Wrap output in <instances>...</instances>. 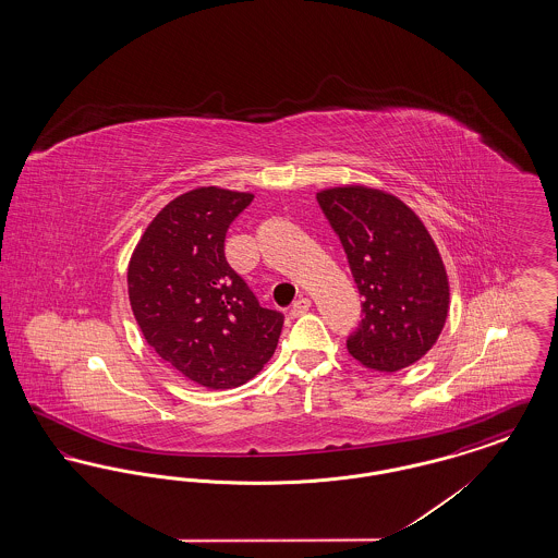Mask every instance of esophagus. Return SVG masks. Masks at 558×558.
Here are the masks:
<instances>
[{"instance_id":"34e87169","label":"esophagus","mask_w":558,"mask_h":558,"mask_svg":"<svg viewBox=\"0 0 558 558\" xmlns=\"http://www.w3.org/2000/svg\"><path fill=\"white\" fill-rule=\"evenodd\" d=\"M310 307H312V299H307V296H301L299 301H294L292 303L291 312V318H299V316H303L305 312H310Z\"/></svg>"}]
</instances>
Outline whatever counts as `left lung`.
I'll use <instances>...</instances> for the list:
<instances>
[{"instance_id":"8db88e82","label":"left lung","mask_w":558,"mask_h":558,"mask_svg":"<svg viewBox=\"0 0 558 558\" xmlns=\"http://www.w3.org/2000/svg\"><path fill=\"white\" fill-rule=\"evenodd\" d=\"M316 196L364 296L349 355L383 374L416 364L437 343L450 312L448 271L423 219L398 196L364 184Z\"/></svg>"}]
</instances>
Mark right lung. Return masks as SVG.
Masks as SVG:
<instances>
[{
	"label": "right lung",
	"instance_id": "add662e5",
	"mask_svg": "<svg viewBox=\"0 0 558 558\" xmlns=\"http://www.w3.org/2000/svg\"><path fill=\"white\" fill-rule=\"evenodd\" d=\"M251 201V192L228 187L187 190L148 223L128 266L146 343L205 389H234L264 371L284 322L257 303L223 255L226 232Z\"/></svg>",
	"mask_w": 558,
	"mask_h": 558
}]
</instances>
